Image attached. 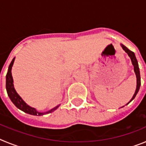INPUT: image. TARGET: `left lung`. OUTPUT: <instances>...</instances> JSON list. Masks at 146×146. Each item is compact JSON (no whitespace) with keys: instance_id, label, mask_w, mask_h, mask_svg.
<instances>
[{"instance_id":"1","label":"left lung","mask_w":146,"mask_h":146,"mask_svg":"<svg viewBox=\"0 0 146 146\" xmlns=\"http://www.w3.org/2000/svg\"><path fill=\"white\" fill-rule=\"evenodd\" d=\"M121 46L122 47V48H123V50H124L125 52L128 54V55L129 56L130 58H131V63H132V64H133V66H134V70H135V74H136V77H137V88H136V90H135V94H134L133 96H132V98H131V99L130 100V102H131V101H132L134 99H135V96H136V95H137V94L138 93L139 89H140V84H141V82H140V69H139L138 63H137V60L136 57H135V53H134L132 51H131V50H129L127 47H125L124 45L122 44H121Z\"/></svg>"}]
</instances>
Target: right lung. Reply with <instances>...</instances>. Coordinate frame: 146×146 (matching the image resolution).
Masks as SVG:
<instances>
[{
  "instance_id": "obj_1",
  "label": "right lung",
  "mask_w": 146,
  "mask_h": 146,
  "mask_svg": "<svg viewBox=\"0 0 146 146\" xmlns=\"http://www.w3.org/2000/svg\"><path fill=\"white\" fill-rule=\"evenodd\" d=\"M15 58H14L13 60H11V64H10L9 66L7 74H6V91H7L8 96H9L10 99H11V101L13 102V104H15L18 109L21 110L22 111L25 112V113H28V114L33 115H43L48 114V113H52L53 111H55V110L58 108V107L60 106V104L57 105V106L55 107L54 108L49 110V111L44 112V113H40V112L37 111L35 108H31L29 105H28L25 102L23 101V99L19 96V94L17 93L15 88H14V84H13L14 81H13V77L12 75H11V68H12V66L14 64Z\"/></svg>"
}]
</instances>
